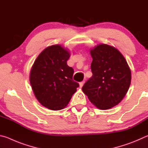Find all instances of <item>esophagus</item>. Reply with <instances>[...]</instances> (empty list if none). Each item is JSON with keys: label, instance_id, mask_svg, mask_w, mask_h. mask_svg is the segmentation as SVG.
Segmentation results:
<instances>
[{"label": "esophagus", "instance_id": "1", "mask_svg": "<svg viewBox=\"0 0 148 148\" xmlns=\"http://www.w3.org/2000/svg\"><path fill=\"white\" fill-rule=\"evenodd\" d=\"M84 83H85V82H79V87L80 88H82V87H83V86H84Z\"/></svg>", "mask_w": 148, "mask_h": 148}]
</instances>
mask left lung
Returning a JSON list of instances; mask_svg holds the SVG:
<instances>
[{"mask_svg":"<svg viewBox=\"0 0 148 148\" xmlns=\"http://www.w3.org/2000/svg\"><path fill=\"white\" fill-rule=\"evenodd\" d=\"M92 76L82 87L90 102L100 110L116 106L124 98L131 82V71L118 49L101 44L90 49Z\"/></svg>","mask_w":148,"mask_h":148,"instance_id":"1","label":"left lung"}]
</instances>
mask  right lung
Listing matches in <instances>:
<instances>
[{
	"label": "right lung",
	"mask_w": 148,
	"mask_h": 148,
	"mask_svg": "<svg viewBox=\"0 0 148 148\" xmlns=\"http://www.w3.org/2000/svg\"><path fill=\"white\" fill-rule=\"evenodd\" d=\"M70 56L69 49L61 45L47 47L35 60L30 72L35 97L49 110L63 109L79 87L72 79L73 69L67 64Z\"/></svg>",
	"instance_id": "right-lung-1"
}]
</instances>
